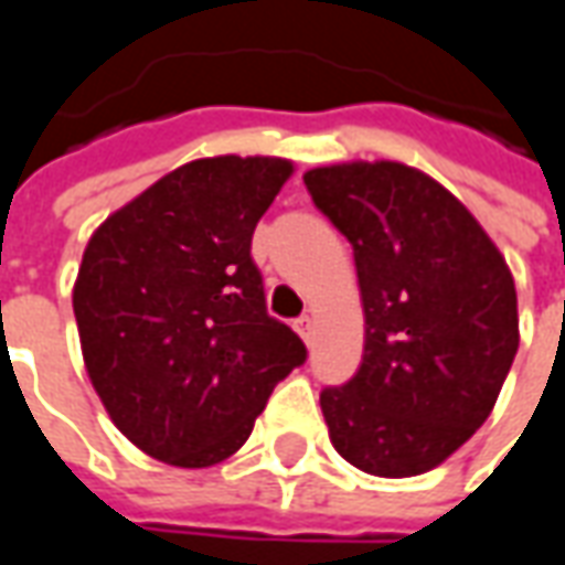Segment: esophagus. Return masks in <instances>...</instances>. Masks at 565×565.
<instances>
[{"mask_svg":"<svg viewBox=\"0 0 565 565\" xmlns=\"http://www.w3.org/2000/svg\"><path fill=\"white\" fill-rule=\"evenodd\" d=\"M294 327H296V333L306 339V345H311V342H315V318H311V315H302V318H296Z\"/></svg>","mask_w":565,"mask_h":565,"instance_id":"34e87169","label":"esophagus"}]
</instances>
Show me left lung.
I'll use <instances>...</instances> for the list:
<instances>
[{
  "label": "left lung",
  "mask_w": 565,
  "mask_h": 565,
  "mask_svg": "<svg viewBox=\"0 0 565 565\" xmlns=\"http://www.w3.org/2000/svg\"><path fill=\"white\" fill-rule=\"evenodd\" d=\"M349 238L364 302V358L321 392L330 440L376 477H413L487 422L514 364L516 290L499 247L428 173L351 161L306 177Z\"/></svg>",
  "instance_id": "8db88e82"
}]
</instances>
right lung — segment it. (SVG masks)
<instances>
[{
	"label": "right lung",
	"mask_w": 565,
	"mask_h": 565,
	"mask_svg": "<svg viewBox=\"0 0 565 565\" xmlns=\"http://www.w3.org/2000/svg\"><path fill=\"white\" fill-rule=\"evenodd\" d=\"M294 164L199 159L90 235L76 290L90 385L134 447L180 468L228 459L306 345L266 311L250 256Z\"/></svg>",
	"instance_id": "1"
}]
</instances>
